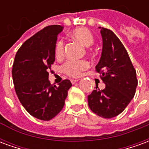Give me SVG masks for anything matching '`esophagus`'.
<instances>
[{
    "mask_svg": "<svg viewBox=\"0 0 149 149\" xmlns=\"http://www.w3.org/2000/svg\"><path fill=\"white\" fill-rule=\"evenodd\" d=\"M78 81H79L78 79H72V80H71L72 84H75V83H76V82H77Z\"/></svg>",
    "mask_w": 149,
    "mask_h": 149,
    "instance_id": "obj_1",
    "label": "esophagus"
}]
</instances>
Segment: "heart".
Returning a JSON list of instances; mask_svg holds the SVG:
<instances>
[{
    "instance_id": "b5f03b06",
    "label": "heart",
    "mask_w": 149,
    "mask_h": 149,
    "mask_svg": "<svg viewBox=\"0 0 149 149\" xmlns=\"http://www.w3.org/2000/svg\"><path fill=\"white\" fill-rule=\"evenodd\" d=\"M71 37L72 39L77 40L81 45L85 47H88L93 45L94 41V37L89 29L87 28L80 27L75 29L72 31ZM64 43L62 40L56 42L55 46L56 57L60 58L64 55ZM89 67V63L85 60L79 61H68L62 65V70L66 74L72 77H81L83 72Z\"/></svg>"
}]
</instances>
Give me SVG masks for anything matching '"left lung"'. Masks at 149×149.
Returning a JSON list of instances; mask_svg holds the SVG:
<instances>
[{"mask_svg":"<svg viewBox=\"0 0 149 149\" xmlns=\"http://www.w3.org/2000/svg\"><path fill=\"white\" fill-rule=\"evenodd\" d=\"M103 39L101 56L96 71L105 84L88 96V106L103 118H112L121 113L133 98L137 86L136 69L121 41L110 29L101 28Z\"/></svg>","mask_w":149,"mask_h":149,"instance_id":"left-lung-1","label":"left lung"}]
</instances>
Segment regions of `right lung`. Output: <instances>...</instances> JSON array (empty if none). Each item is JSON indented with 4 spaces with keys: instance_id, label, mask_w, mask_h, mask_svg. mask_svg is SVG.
Segmentation results:
<instances>
[{
    "instance_id": "right-lung-1",
    "label": "right lung",
    "mask_w": 149,
    "mask_h": 149,
    "mask_svg": "<svg viewBox=\"0 0 149 149\" xmlns=\"http://www.w3.org/2000/svg\"><path fill=\"white\" fill-rule=\"evenodd\" d=\"M63 26L49 25L24 41L18 49L13 65V80L18 99L34 117L49 120L65 105L69 80L59 86L49 81V69L55 61V46Z\"/></svg>"
}]
</instances>
